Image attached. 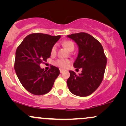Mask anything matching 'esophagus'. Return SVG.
<instances>
[{
    "label": "esophagus",
    "mask_w": 126,
    "mask_h": 126,
    "mask_svg": "<svg viewBox=\"0 0 126 126\" xmlns=\"http://www.w3.org/2000/svg\"><path fill=\"white\" fill-rule=\"evenodd\" d=\"M63 71H64V70H63V69H60V73H62V72H63Z\"/></svg>",
    "instance_id": "34e87169"
}]
</instances>
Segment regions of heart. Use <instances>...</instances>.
Instances as JSON below:
<instances>
[{
  "label": "heart",
  "instance_id": "obj_1",
  "mask_svg": "<svg viewBox=\"0 0 126 126\" xmlns=\"http://www.w3.org/2000/svg\"><path fill=\"white\" fill-rule=\"evenodd\" d=\"M62 46L65 47L68 51H72L75 49V44L73 41L70 40H66L62 43ZM57 53V46L56 45H54L51 47L50 54L51 56H55ZM70 61L69 60H64V59H59L56 60L54 62V64L57 67L61 68V69H65L67 67V66L70 63Z\"/></svg>",
  "mask_w": 126,
  "mask_h": 126
}]
</instances>
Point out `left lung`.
<instances>
[{
  "label": "left lung",
  "mask_w": 126,
  "mask_h": 126,
  "mask_svg": "<svg viewBox=\"0 0 126 126\" xmlns=\"http://www.w3.org/2000/svg\"><path fill=\"white\" fill-rule=\"evenodd\" d=\"M76 42L79 53L73 66L82 68V73L76 75L69 71L67 80L69 91L79 96H87L96 90L102 82L107 64V57L102 45L90 34L79 32L67 35Z\"/></svg>",
  "instance_id": "1"
}]
</instances>
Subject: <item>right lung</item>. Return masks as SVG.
<instances>
[{"label": "right lung", "instance_id": "right-lung-1", "mask_svg": "<svg viewBox=\"0 0 126 126\" xmlns=\"http://www.w3.org/2000/svg\"><path fill=\"white\" fill-rule=\"evenodd\" d=\"M60 38V35L33 33L27 36L17 48L14 68L22 85L30 93H48L60 74L58 67L51 66L46 71L40 66L50 57L51 47Z\"/></svg>", "mask_w": 126, "mask_h": 126}]
</instances>
